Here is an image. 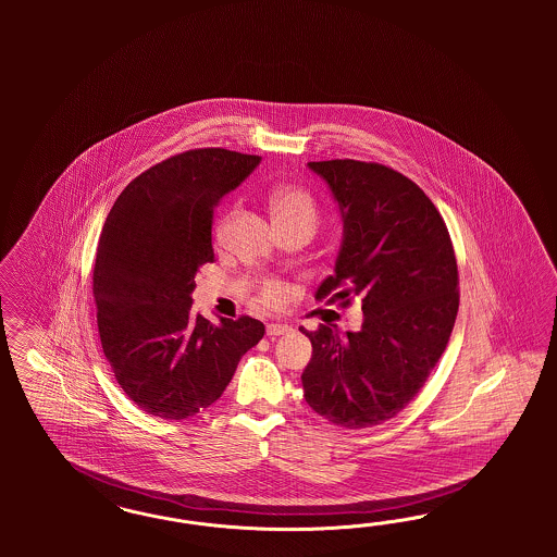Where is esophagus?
<instances>
[{
    "label": "esophagus",
    "mask_w": 557,
    "mask_h": 557,
    "mask_svg": "<svg viewBox=\"0 0 557 557\" xmlns=\"http://www.w3.org/2000/svg\"><path fill=\"white\" fill-rule=\"evenodd\" d=\"M287 333H292V326H287V324H280V322L268 324V337H280V335H287Z\"/></svg>",
    "instance_id": "1"
}]
</instances>
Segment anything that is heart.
Instances as JSON below:
<instances>
[{
	"label": "heart",
	"mask_w": 557,
	"mask_h": 557,
	"mask_svg": "<svg viewBox=\"0 0 557 557\" xmlns=\"http://www.w3.org/2000/svg\"><path fill=\"white\" fill-rule=\"evenodd\" d=\"M271 214L277 226H308L314 231L317 226V203L312 196L302 187L280 186L270 194ZM282 289L277 286H268L263 292L265 302H277Z\"/></svg>",
	"instance_id": "obj_1"
}]
</instances>
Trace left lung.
<instances>
[{
	"instance_id": "1",
	"label": "left lung",
	"mask_w": 557,
	"mask_h": 557,
	"mask_svg": "<svg viewBox=\"0 0 557 557\" xmlns=\"http://www.w3.org/2000/svg\"><path fill=\"white\" fill-rule=\"evenodd\" d=\"M308 168L343 220L335 273L317 300L333 294L345 306L361 296L363 322L345 335L300 326L312 343L304 398L337 426H375L419 394L449 343L459 308L454 245L435 203L403 173L354 159Z\"/></svg>"
}]
</instances>
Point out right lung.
Here are the masks:
<instances>
[{"mask_svg":"<svg viewBox=\"0 0 557 557\" xmlns=\"http://www.w3.org/2000/svg\"><path fill=\"white\" fill-rule=\"evenodd\" d=\"M259 163L226 149L175 154L124 187L103 222L94 268L101 349L152 417L182 421L216 403L265 335L251 317L212 324L191 312L194 277L214 261V208Z\"/></svg>","mask_w":557,"mask_h":557,"instance_id":"right-lung-1","label":"right lung"}]
</instances>
